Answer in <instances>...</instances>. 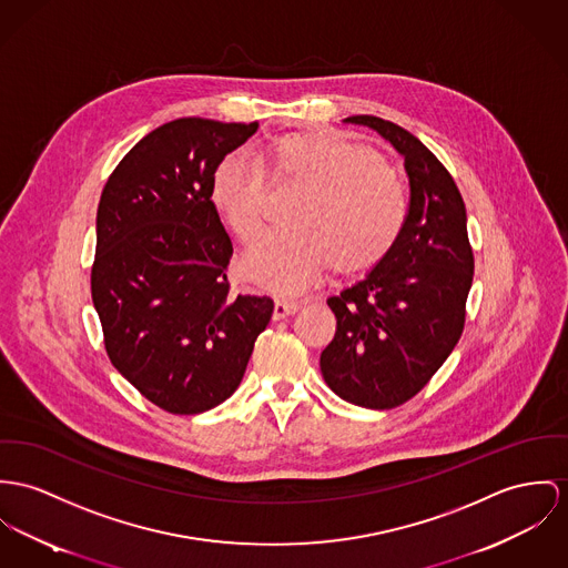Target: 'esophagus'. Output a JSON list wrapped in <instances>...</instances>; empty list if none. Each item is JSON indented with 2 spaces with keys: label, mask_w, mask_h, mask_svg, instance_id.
I'll list each match as a JSON object with an SVG mask.
<instances>
[{
  "label": "esophagus",
  "mask_w": 568,
  "mask_h": 568,
  "mask_svg": "<svg viewBox=\"0 0 568 568\" xmlns=\"http://www.w3.org/2000/svg\"><path fill=\"white\" fill-rule=\"evenodd\" d=\"M301 308V303H296V301H287V298H276L274 301V320H283V317H287V315H292V313H296Z\"/></svg>",
  "instance_id": "esophagus-1"
}]
</instances>
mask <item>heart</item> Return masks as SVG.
Returning <instances> with one entry per match:
<instances>
[{
    "mask_svg": "<svg viewBox=\"0 0 568 568\" xmlns=\"http://www.w3.org/2000/svg\"><path fill=\"white\" fill-rule=\"evenodd\" d=\"M263 175L305 185L294 224L267 233L246 260V272L272 290H301L331 263L342 274L372 270L406 222L402 179L367 146L337 131L294 133L265 144L257 162L231 153L212 173V205L244 246L262 235Z\"/></svg>",
    "mask_w": 568,
    "mask_h": 568,
    "instance_id": "obj_1",
    "label": "heart"
}]
</instances>
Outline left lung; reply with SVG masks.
I'll return each instance as SVG.
<instances>
[{
	"label": "left lung",
	"mask_w": 568,
	"mask_h": 568,
	"mask_svg": "<svg viewBox=\"0 0 568 568\" xmlns=\"http://www.w3.org/2000/svg\"><path fill=\"white\" fill-rule=\"evenodd\" d=\"M344 123L365 125L392 142L404 158L410 203L387 257L326 301L337 331L320 356V369L342 399L385 410L422 392L458 344L474 251L463 196L419 138L367 114Z\"/></svg>",
	"instance_id": "8db88e82"
}]
</instances>
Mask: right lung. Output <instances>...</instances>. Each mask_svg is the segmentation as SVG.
<instances>
[{"label": "right lung", "mask_w": 568, "mask_h": 568, "mask_svg": "<svg viewBox=\"0 0 568 568\" xmlns=\"http://www.w3.org/2000/svg\"><path fill=\"white\" fill-rule=\"evenodd\" d=\"M260 123L176 119L146 133L108 179L90 274L112 365L155 406L196 415L240 387L274 303L233 296V255L212 173Z\"/></svg>", "instance_id": "1"}]
</instances>
